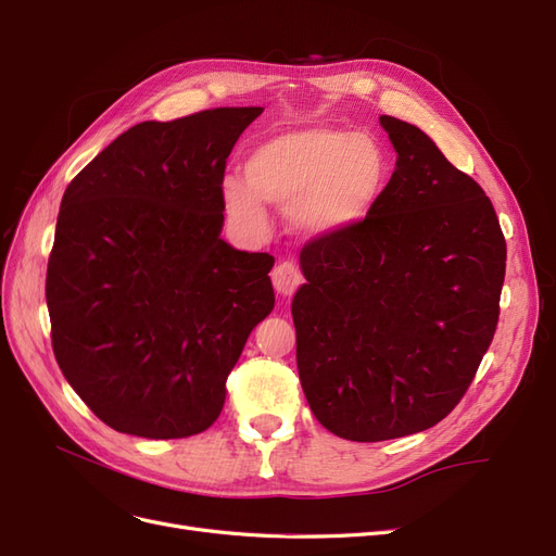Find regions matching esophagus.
<instances>
[{
    "label": "esophagus",
    "instance_id": "esophagus-1",
    "mask_svg": "<svg viewBox=\"0 0 556 556\" xmlns=\"http://www.w3.org/2000/svg\"><path fill=\"white\" fill-rule=\"evenodd\" d=\"M302 279H304L302 270L291 261L279 263L275 270H273V283H275L277 293H281V295H291L298 289V286L302 283Z\"/></svg>",
    "mask_w": 556,
    "mask_h": 556
}]
</instances>
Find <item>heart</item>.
I'll use <instances>...</instances> for the list:
<instances>
[{"label": "heart", "instance_id": "obj_1", "mask_svg": "<svg viewBox=\"0 0 556 556\" xmlns=\"http://www.w3.org/2000/svg\"><path fill=\"white\" fill-rule=\"evenodd\" d=\"M392 172V155L378 137L312 126L258 141L247 153L244 180L226 178L222 197L244 233L267 231V201L291 211L302 233L334 236L376 211Z\"/></svg>", "mask_w": 556, "mask_h": 556}]
</instances>
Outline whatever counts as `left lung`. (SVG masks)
I'll list each match as a JSON object with an SVG mask.
<instances>
[{"label":"left lung","instance_id":"left-lung-1","mask_svg":"<svg viewBox=\"0 0 556 556\" xmlns=\"http://www.w3.org/2000/svg\"><path fill=\"white\" fill-rule=\"evenodd\" d=\"M399 153L376 211L300 252L298 371L316 419L353 442L442 421L500 320L506 240L481 185L413 123L380 116Z\"/></svg>","mask_w":556,"mask_h":556}]
</instances>
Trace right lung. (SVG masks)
<instances>
[{
  "label": "right lung",
  "mask_w": 556,
  "mask_h": 556,
  "mask_svg": "<svg viewBox=\"0 0 556 556\" xmlns=\"http://www.w3.org/2000/svg\"><path fill=\"white\" fill-rule=\"evenodd\" d=\"M263 108L143 121L66 188L46 298L61 374L118 433L176 440L219 417L273 312L275 258L219 233L226 157Z\"/></svg>",
  "instance_id": "obj_1"
}]
</instances>
